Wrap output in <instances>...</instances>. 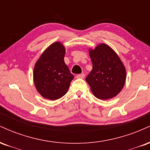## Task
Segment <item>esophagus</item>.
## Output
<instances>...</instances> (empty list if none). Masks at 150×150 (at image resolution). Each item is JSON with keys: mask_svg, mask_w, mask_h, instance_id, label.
I'll use <instances>...</instances> for the list:
<instances>
[{"mask_svg": "<svg viewBox=\"0 0 150 150\" xmlns=\"http://www.w3.org/2000/svg\"><path fill=\"white\" fill-rule=\"evenodd\" d=\"M84 77H85V74H81L76 75V78H77V79H83Z\"/></svg>", "mask_w": 150, "mask_h": 150, "instance_id": "1", "label": "esophagus"}]
</instances>
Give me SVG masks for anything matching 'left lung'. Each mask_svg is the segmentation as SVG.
I'll return each mask as SVG.
<instances>
[{
    "mask_svg": "<svg viewBox=\"0 0 150 150\" xmlns=\"http://www.w3.org/2000/svg\"><path fill=\"white\" fill-rule=\"evenodd\" d=\"M93 69L86 81L93 94L100 100L117 96L124 88L126 71L124 63L112 47L100 43L94 49L89 48Z\"/></svg>",
    "mask_w": 150,
    "mask_h": 150,
    "instance_id": "left-lung-1",
    "label": "left lung"
}]
</instances>
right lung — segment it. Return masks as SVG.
Returning a JSON list of instances; mask_svg holds the SVG:
<instances>
[{"instance_id": "right-lung-1", "label": "right lung", "mask_w": 150, "mask_h": 150, "mask_svg": "<svg viewBox=\"0 0 150 150\" xmlns=\"http://www.w3.org/2000/svg\"><path fill=\"white\" fill-rule=\"evenodd\" d=\"M65 52L61 42H54L43 51L34 65L35 87L45 99L56 100L64 96L74 77L64 61Z\"/></svg>"}]
</instances>
